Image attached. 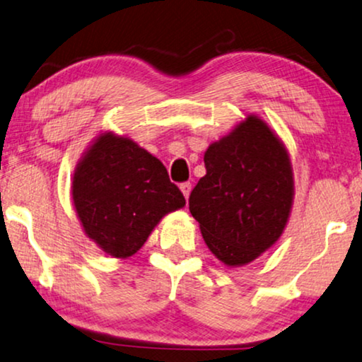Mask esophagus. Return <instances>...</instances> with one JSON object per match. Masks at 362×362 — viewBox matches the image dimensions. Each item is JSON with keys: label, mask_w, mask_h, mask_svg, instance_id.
<instances>
[{"label": "esophagus", "mask_w": 362, "mask_h": 362, "mask_svg": "<svg viewBox=\"0 0 362 362\" xmlns=\"http://www.w3.org/2000/svg\"><path fill=\"white\" fill-rule=\"evenodd\" d=\"M180 189L187 199V197H189V194H191V182H182V185L180 186Z\"/></svg>", "instance_id": "obj_1"}]
</instances>
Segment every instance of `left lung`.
Wrapping results in <instances>:
<instances>
[{
  "instance_id": "8db88e82",
  "label": "left lung",
  "mask_w": 362,
  "mask_h": 362,
  "mask_svg": "<svg viewBox=\"0 0 362 362\" xmlns=\"http://www.w3.org/2000/svg\"><path fill=\"white\" fill-rule=\"evenodd\" d=\"M206 175L189 196L206 245L227 267H240L270 249L293 202V173L284 143L249 115L204 153Z\"/></svg>"
}]
</instances>
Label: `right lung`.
Returning <instances> with one entry per match:
<instances>
[{
    "instance_id": "1",
    "label": "right lung",
    "mask_w": 362,
    "mask_h": 362,
    "mask_svg": "<svg viewBox=\"0 0 362 362\" xmlns=\"http://www.w3.org/2000/svg\"><path fill=\"white\" fill-rule=\"evenodd\" d=\"M72 199L86 234L117 259L136 254L161 217L186 204L158 158L113 133H102L77 165Z\"/></svg>"
}]
</instances>
